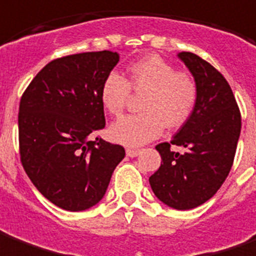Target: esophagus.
Returning a JSON list of instances; mask_svg holds the SVG:
<instances>
[{"mask_svg": "<svg viewBox=\"0 0 256 256\" xmlns=\"http://www.w3.org/2000/svg\"><path fill=\"white\" fill-rule=\"evenodd\" d=\"M140 150L139 149H132V148H128L126 149V156H130V158H136Z\"/></svg>", "mask_w": 256, "mask_h": 256, "instance_id": "obj_1", "label": "esophagus"}]
</instances>
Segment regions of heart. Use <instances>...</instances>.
Returning a JSON list of instances; mask_svg holds the SVG:
<instances>
[{"instance_id": "heart-1", "label": "heart", "mask_w": 256, "mask_h": 256, "mask_svg": "<svg viewBox=\"0 0 256 256\" xmlns=\"http://www.w3.org/2000/svg\"><path fill=\"white\" fill-rule=\"evenodd\" d=\"M130 89L146 92L140 104L142 114L126 116L110 126L114 142L139 146L162 135L167 128H178L191 117L198 100V86L194 78L177 72L158 56H148L130 65L128 80L111 72L103 80L100 100L111 116H120L130 98Z\"/></svg>"}]
</instances>
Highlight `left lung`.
Returning <instances> with one entry per match:
<instances>
[{"label": "left lung", "mask_w": 256, "mask_h": 256, "mask_svg": "<svg viewBox=\"0 0 256 256\" xmlns=\"http://www.w3.org/2000/svg\"><path fill=\"white\" fill-rule=\"evenodd\" d=\"M198 86V100L172 140L156 146L162 164L149 177L152 191L164 205L188 210L218 192L232 166L241 116L230 84L214 66L194 52H178ZM182 146L184 154L172 152Z\"/></svg>", "instance_id": "left-lung-1"}]
</instances>
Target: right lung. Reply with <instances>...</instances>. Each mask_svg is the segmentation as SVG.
<instances>
[{
    "mask_svg": "<svg viewBox=\"0 0 256 256\" xmlns=\"http://www.w3.org/2000/svg\"><path fill=\"white\" fill-rule=\"evenodd\" d=\"M112 51L54 60L24 90L19 104V148L24 172L54 205L80 212L98 204L122 146L93 135L106 126L103 80L118 64Z\"/></svg>",
    "mask_w": 256,
    "mask_h": 256,
    "instance_id": "right-lung-1",
    "label": "right lung"
}]
</instances>
